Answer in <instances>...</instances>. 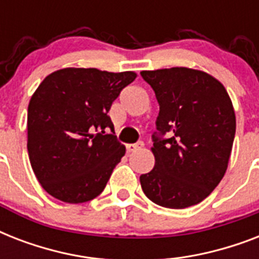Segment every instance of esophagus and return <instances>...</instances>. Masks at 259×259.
Segmentation results:
<instances>
[{
	"instance_id": "34e87169",
	"label": "esophagus",
	"mask_w": 259,
	"mask_h": 259,
	"mask_svg": "<svg viewBox=\"0 0 259 259\" xmlns=\"http://www.w3.org/2000/svg\"><path fill=\"white\" fill-rule=\"evenodd\" d=\"M142 146H144V142H137V144H129V145H126V149H127V152H136V150H138Z\"/></svg>"
}]
</instances>
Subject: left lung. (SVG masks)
<instances>
[{
	"label": "left lung",
	"mask_w": 259,
	"mask_h": 259,
	"mask_svg": "<svg viewBox=\"0 0 259 259\" xmlns=\"http://www.w3.org/2000/svg\"><path fill=\"white\" fill-rule=\"evenodd\" d=\"M160 113L153 136L154 168L141 175L148 199L166 208L204 200L225 176L235 137V111L227 90L204 71L172 67L141 71Z\"/></svg>",
	"instance_id": "8db88e82"
}]
</instances>
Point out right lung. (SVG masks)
<instances>
[{
	"instance_id": "obj_1",
	"label": "right lung",
	"mask_w": 259,
	"mask_h": 259,
	"mask_svg": "<svg viewBox=\"0 0 259 259\" xmlns=\"http://www.w3.org/2000/svg\"><path fill=\"white\" fill-rule=\"evenodd\" d=\"M133 71L62 68L50 74L28 106V154L41 187L58 200L78 204L101 195L126 148L107 115Z\"/></svg>"
}]
</instances>
